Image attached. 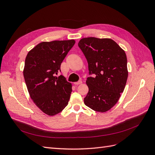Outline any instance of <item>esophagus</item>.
Here are the masks:
<instances>
[{
  "mask_svg": "<svg viewBox=\"0 0 155 155\" xmlns=\"http://www.w3.org/2000/svg\"><path fill=\"white\" fill-rule=\"evenodd\" d=\"M74 83V85H80V84L82 83V81H81V80H79V81H77V82H75V83Z\"/></svg>",
  "mask_w": 155,
  "mask_h": 155,
  "instance_id": "34e87169",
  "label": "esophagus"
}]
</instances>
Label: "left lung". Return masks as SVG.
I'll list each match as a JSON object with an SVG mask.
<instances>
[{
  "label": "left lung",
  "mask_w": 155,
  "mask_h": 155,
  "mask_svg": "<svg viewBox=\"0 0 155 155\" xmlns=\"http://www.w3.org/2000/svg\"><path fill=\"white\" fill-rule=\"evenodd\" d=\"M87 60L88 92L85 104L92 110L105 112L118 102L128 77L125 51L110 39L87 37L78 43Z\"/></svg>",
  "instance_id": "left-lung-1"
}]
</instances>
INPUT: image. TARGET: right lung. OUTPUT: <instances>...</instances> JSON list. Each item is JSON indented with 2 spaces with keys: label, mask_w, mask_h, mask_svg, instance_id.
<instances>
[{
  "label": "right lung",
  "mask_w": 155,
  "mask_h": 155,
  "mask_svg": "<svg viewBox=\"0 0 155 155\" xmlns=\"http://www.w3.org/2000/svg\"><path fill=\"white\" fill-rule=\"evenodd\" d=\"M75 41L42 42L28 53L23 71L30 97L49 116L61 112L68 104L72 84L61 75V64Z\"/></svg>",
  "instance_id": "1"
}]
</instances>
